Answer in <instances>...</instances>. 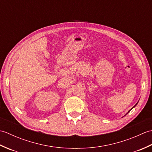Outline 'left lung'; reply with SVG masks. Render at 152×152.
<instances>
[{"label":"left lung","mask_w":152,"mask_h":152,"mask_svg":"<svg viewBox=\"0 0 152 152\" xmlns=\"http://www.w3.org/2000/svg\"><path fill=\"white\" fill-rule=\"evenodd\" d=\"M137 103H138V102H137ZM137 104H135V105H134V106H133V108H131V110H129V111H128V112H127V114H125V115H127V114H128V113H129V112H130V111H131V110H132V109H133V108H134V107H135V106H137Z\"/></svg>","instance_id":"obj_1"}]
</instances>
